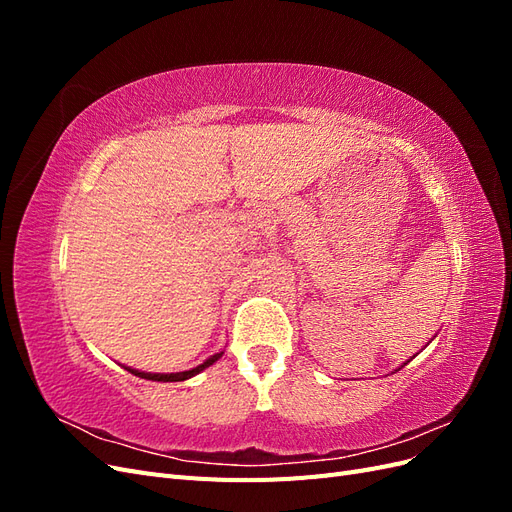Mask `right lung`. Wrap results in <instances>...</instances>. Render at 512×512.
Segmentation results:
<instances>
[{"label":"right lung","instance_id":"right-lung-1","mask_svg":"<svg viewBox=\"0 0 512 512\" xmlns=\"http://www.w3.org/2000/svg\"><path fill=\"white\" fill-rule=\"evenodd\" d=\"M220 356H222V352H220V354H213L211 359H207L203 365H198V367H194V369H190V371H177V374H145V371H138V369H130V367H126V369L132 371L134 376L145 378V380H156V382H181V380H188V378L200 374V371H203L205 367H209V365H213L215 361H218Z\"/></svg>","mask_w":512,"mask_h":512}]
</instances>
